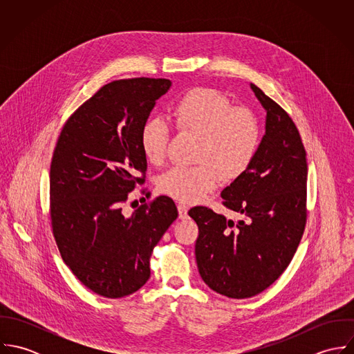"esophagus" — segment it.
Returning <instances> with one entry per match:
<instances>
[{
  "label": "esophagus",
  "instance_id": "34e87169",
  "mask_svg": "<svg viewBox=\"0 0 354 354\" xmlns=\"http://www.w3.org/2000/svg\"><path fill=\"white\" fill-rule=\"evenodd\" d=\"M177 209H178V215H180V218L181 219H185L187 218V215H188V205L185 204V203H180L178 205H177Z\"/></svg>",
  "mask_w": 354,
  "mask_h": 354
}]
</instances>
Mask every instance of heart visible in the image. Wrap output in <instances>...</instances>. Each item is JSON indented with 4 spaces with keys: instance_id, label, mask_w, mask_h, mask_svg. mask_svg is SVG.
<instances>
[{
    "instance_id": "obj_1",
    "label": "heart",
    "mask_w": 354,
    "mask_h": 354,
    "mask_svg": "<svg viewBox=\"0 0 354 354\" xmlns=\"http://www.w3.org/2000/svg\"><path fill=\"white\" fill-rule=\"evenodd\" d=\"M176 128L201 136L194 166H174L158 183L159 191L181 202L195 203L214 191L225 178H240L252 165L260 145V121L252 109L233 106L222 91L196 87L173 106ZM169 125L153 118L142 129V150L146 158L160 165L167 151Z\"/></svg>"
}]
</instances>
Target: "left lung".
I'll use <instances>...</instances> for the list:
<instances>
[{
  "label": "left lung",
  "instance_id": "left-lung-1",
  "mask_svg": "<svg viewBox=\"0 0 354 354\" xmlns=\"http://www.w3.org/2000/svg\"><path fill=\"white\" fill-rule=\"evenodd\" d=\"M267 110L266 135L250 169L221 194L237 219L198 205L195 245L203 281L230 299L253 297L288 268L306 225V153L292 117L251 84Z\"/></svg>",
  "mask_w": 354,
  "mask_h": 354
}]
</instances>
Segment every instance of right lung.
<instances>
[{
	"label": "right lung",
	"instance_id": "1",
	"mask_svg": "<svg viewBox=\"0 0 354 354\" xmlns=\"http://www.w3.org/2000/svg\"><path fill=\"white\" fill-rule=\"evenodd\" d=\"M170 86L167 79L151 77L104 84L69 115L53 151L49 211L55 244L73 275L106 299L129 296L149 281L152 251L178 216L167 196L128 215L122 211L129 194L146 181L142 129Z\"/></svg>",
	"mask_w": 354,
	"mask_h": 354
}]
</instances>
